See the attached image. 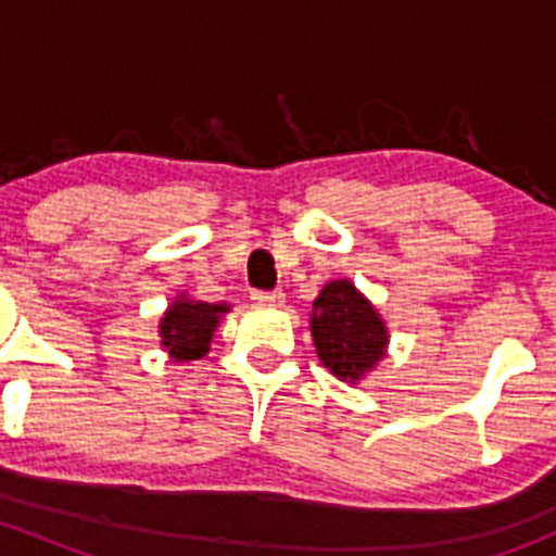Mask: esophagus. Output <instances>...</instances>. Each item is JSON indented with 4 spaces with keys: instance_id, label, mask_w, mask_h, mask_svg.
Segmentation results:
<instances>
[{
    "instance_id": "esophagus-1",
    "label": "esophagus",
    "mask_w": 556,
    "mask_h": 556,
    "mask_svg": "<svg viewBox=\"0 0 556 556\" xmlns=\"http://www.w3.org/2000/svg\"><path fill=\"white\" fill-rule=\"evenodd\" d=\"M282 299H285L282 290H252V301H255V304L277 306L282 304Z\"/></svg>"
}]
</instances>
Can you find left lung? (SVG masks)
Segmentation results:
<instances>
[{
  "mask_svg": "<svg viewBox=\"0 0 556 556\" xmlns=\"http://www.w3.org/2000/svg\"><path fill=\"white\" fill-rule=\"evenodd\" d=\"M312 336L323 366L341 382L355 384L384 357V323L346 279L325 285L312 304Z\"/></svg>",
  "mask_w": 556,
  "mask_h": 556,
  "instance_id": "left-lung-1",
  "label": "left lung"
}]
</instances>
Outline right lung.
<instances>
[{
    "label": "right lung",
    "instance_id": "right-lung-1",
    "mask_svg": "<svg viewBox=\"0 0 556 556\" xmlns=\"http://www.w3.org/2000/svg\"><path fill=\"white\" fill-rule=\"evenodd\" d=\"M226 312V304H204V301L179 299L164 314V323H161L164 350L177 363L199 361L204 352H210L212 330L217 328V319Z\"/></svg>",
    "mask_w": 556,
    "mask_h": 556
}]
</instances>
